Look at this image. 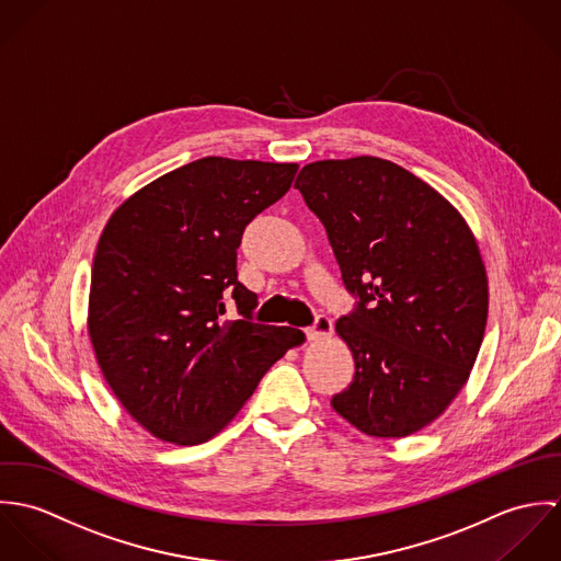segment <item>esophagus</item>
Wrapping results in <instances>:
<instances>
[{
	"instance_id": "1",
	"label": "esophagus",
	"mask_w": 561,
	"mask_h": 561,
	"mask_svg": "<svg viewBox=\"0 0 561 561\" xmlns=\"http://www.w3.org/2000/svg\"><path fill=\"white\" fill-rule=\"evenodd\" d=\"M305 332H307V336H309L311 341H318L321 336H325V334L332 332V321H330V318H325V316H318L316 321H313V325H309Z\"/></svg>"
}]
</instances>
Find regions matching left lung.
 I'll use <instances>...</instances> for the list:
<instances>
[{
  "instance_id": "1",
  "label": "left lung",
  "mask_w": 561,
  "mask_h": 561,
  "mask_svg": "<svg viewBox=\"0 0 561 561\" xmlns=\"http://www.w3.org/2000/svg\"><path fill=\"white\" fill-rule=\"evenodd\" d=\"M296 187L356 298L336 321L356 371L330 403L367 436H410L445 412L476 365L488 318L478 241L449 201L393 161H313Z\"/></svg>"
}]
</instances>
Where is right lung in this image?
I'll return each instance as SVG.
<instances>
[{
    "label": "right lung",
    "mask_w": 561,
    "mask_h": 561,
    "mask_svg": "<svg viewBox=\"0 0 561 561\" xmlns=\"http://www.w3.org/2000/svg\"><path fill=\"white\" fill-rule=\"evenodd\" d=\"M298 163L203 158L127 198L96 243L88 334L123 408L176 445L214 438L265 371L305 341L254 323L238 280L243 229L287 194ZM236 301L241 320H224Z\"/></svg>",
    "instance_id": "add662e5"
}]
</instances>
